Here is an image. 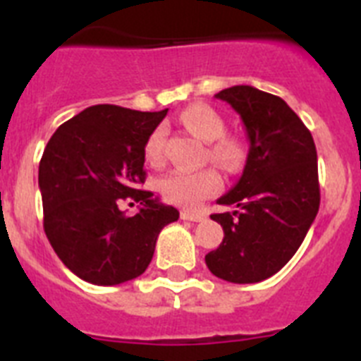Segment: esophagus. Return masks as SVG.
Here are the masks:
<instances>
[{
	"label": "esophagus",
	"instance_id": "esophagus-1",
	"mask_svg": "<svg viewBox=\"0 0 361 361\" xmlns=\"http://www.w3.org/2000/svg\"><path fill=\"white\" fill-rule=\"evenodd\" d=\"M180 219L191 220V222H200V220L206 219V215L200 212H190V209H183V212H180Z\"/></svg>",
	"mask_w": 361,
	"mask_h": 361
}]
</instances>
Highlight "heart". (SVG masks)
<instances>
[{"label": "heart", "instance_id": "1", "mask_svg": "<svg viewBox=\"0 0 361 361\" xmlns=\"http://www.w3.org/2000/svg\"><path fill=\"white\" fill-rule=\"evenodd\" d=\"M180 123L202 141L209 142L208 155L212 161L237 168L244 159V146L237 137L224 135V119L208 104H191L180 114ZM166 132L162 126L153 130L145 145V157L149 164L164 161ZM162 199L183 208H195L202 200L216 195L222 190V177L213 168L200 171L175 170L159 180Z\"/></svg>", "mask_w": 361, "mask_h": 361}]
</instances>
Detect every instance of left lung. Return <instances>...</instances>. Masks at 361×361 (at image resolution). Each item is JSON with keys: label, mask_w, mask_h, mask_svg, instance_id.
<instances>
[{"label": "left lung", "mask_w": 361, "mask_h": 361, "mask_svg": "<svg viewBox=\"0 0 361 361\" xmlns=\"http://www.w3.org/2000/svg\"><path fill=\"white\" fill-rule=\"evenodd\" d=\"M215 97L240 116L250 153L240 180L216 200L237 209L212 215L224 240L206 266L228 282H262L291 260L320 208L317 146L279 95L238 85Z\"/></svg>", "instance_id": "obj_1"}]
</instances>
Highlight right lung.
Segmentation results:
<instances>
[{
	"instance_id": "1",
	"label": "right lung",
	"mask_w": 361,
	"mask_h": 361,
	"mask_svg": "<svg viewBox=\"0 0 361 361\" xmlns=\"http://www.w3.org/2000/svg\"><path fill=\"white\" fill-rule=\"evenodd\" d=\"M166 111L95 104L63 123L39 162L43 228L61 262L85 282L117 286L149 266L159 233L178 212L139 190L145 145ZM132 198L142 209H118Z\"/></svg>"
}]
</instances>
